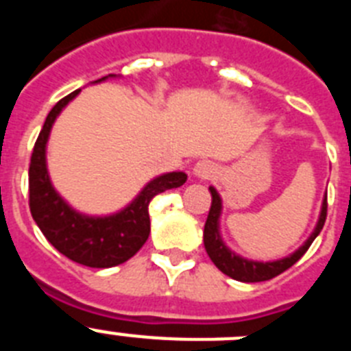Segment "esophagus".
Masks as SVG:
<instances>
[{"mask_svg":"<svg viewBox=\"0 0 351 351\" xmlns=\"http://www.w3.org/2000/svg\"><path fill=\"white\" fill-rule=\"evenodd\" d=\"M216 173V167H214L213 161L202 160L195 163L193 167V176L198 179H210Z\"/></svg>","mask_w":351,"mask_h":351,"instance_id":"obj_1","label":"esophagus"}]
</instances>
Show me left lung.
<instances>
[{
	"label": "left lung",
	"instance_id": "8db88e82",
	"mask_svg": "<svg viewBox=\"0 0 351 351\" xmlns=\"http://www.w3.org/2000/svg\"><path fill=\"white\" fill-rule=\"evenodd\" d=\"M213 202H210L209 216H207L206 226H204V246H206L207 255L213 260V263L223 274L230 276L232 280L244 281V283H258V281H267L280 276L287 269H290L300 256L309 250L311 243L316 239V235L320 234L322 228L325 225V218H327V197H325L324 204H322V213L318 223H316L315 232L311 237L290 256L276 262H253V260H246L243 256L235 255L234 251H230L225 246L219 235V214H221V198H219L218 191L214 190L213 186L209 188Z\"/></svg>",
	"mask_w": 351,
	"mask_h": 351
}]
</instances>
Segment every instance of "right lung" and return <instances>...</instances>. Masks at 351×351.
I'll use <instances>...</instances> for the list:
<instances>
[{"instance_id":"right-lung-1","label":"right lung","mask_w":351,"mask_h":351,"mask_svg":"<svg viewBox=\"0 0 351 351\" xmlns=\"http://www.w3.org/2000/svg\"><path fill=\"white\" fill-rule=\"evenodd\" d=\"M107 77L95 80H101ZM80 89L64 96L52 107L33 147L29 163V210L42 234L66 258L86 267H114L132 258L147 241L151 232L149 204L156 195L186 182L184 172L163 173L145 184L138 197L123 210L110 216H86L71 209L54 190L47 172L45 147L56 117Z\"/></svg>"}]
</instances>
